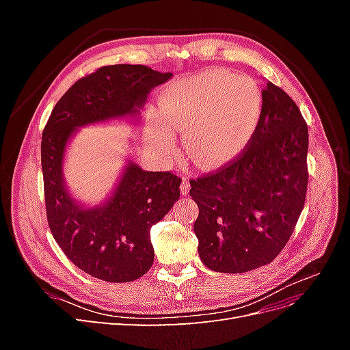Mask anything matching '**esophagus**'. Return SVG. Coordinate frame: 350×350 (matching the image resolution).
I'll list each match as a JSON object with an SVG mask.
<instances>
[{"instance_id": "obj_1", "label": "esophagus", "mask_w": 350, "mask_h": 350, "mask_svg": "<svg viewBox=\"0 0 350 350\" xmlns=\"http://www.w3.org/2000/svg\"><path fill=\"white\" fill-rule=\"evenodd\" d=\"M181 193L185 194V196L189 193V181H188V178H184V179H183V183H181Z\"/></svg>"}]
</instances>
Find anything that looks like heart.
<instances>
[{"label":"heart","mask_w":350,"mask_h":350,"mask_svg":"<svg viewBox=\"0 0 350 350\" xmlns=\"http://www.w3.org/2000/svg\"><path fill=\"white\" fill-rule=\"evenodd\" d=\"M262 98L256 80L226 70H206L169 88L161 102L163 120L153 122L149 144L171 147V131H185V147L203 166L235 157L250 142L261 115Z\"/></svg>","instance_id":"b5f03b06"}]
</instances>
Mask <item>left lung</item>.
<instances>
[{
	"label": "left lung",
	"instance_id": "obj_1",
	"mask_svg": "<svg viewBox=\"0 0 350 350\" xmlns=\"http://www.w3.org/2000/svg\"><path fill=\"white\" fill-rule=\"evenodd\" d=\"M261 115L234 159L197 179L194 232L201 261L219 273H243L271 262L288 243L308 187V126L298 105L271 81L261 90Z\"/></svg>",
	"mask_w": 350,
	"mask_h": 350
}]
</instances>
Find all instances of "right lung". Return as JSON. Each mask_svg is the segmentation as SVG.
Returning <instances> with one entry per match:
<instances>
[{
    "instance_id": "right-lung-1",
    "label": "right lung",
    "mask_w": 350,
    "mask_h": 350,
    "mask_svg": "<svg viewBox=\"0 0 350 350\" xmlns=\"http://www.w3.org/2000/svg\"><path fill=\"white\" fill-rule=\"evenodd\" d=\"M146 66H107L77 80L64 93L42 133L40 161L49 229L71 262L90 276L112 283L133 282L154 260L150 228L179 198L183 178L126 166L107 204L83 208L68 196L62 156L77 126L113 116L137 115L154 86L171 79Z\"/></svg>"
}]
</instances>
